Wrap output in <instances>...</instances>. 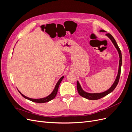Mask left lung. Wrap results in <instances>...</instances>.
Listing matches in <instances>:
<instances>
[{
    "mask_svg": "<svg viewBox=\"0 0 132 132\" xmlns=\"http://www.w3.org/2000/svg\"><path fill=\"white\" fill-rule=\"evenodd\" d=\"M100 32H105V30H101L100 31ZM106 35L107 36L109 37L112 42L113 43L114 45V47H116V48L117 49L118 54H119V67H118V74L116 78V80L114 82H113V85L111 86V87L109 89H108L107 91L103 92V93H86L85 91H84L81 88V86L80 84L78 81H77V89H78V92L79 94L81 96L84 97L85 98H87L88 100H96L101 98L107 95L108 94H109L111 93V92H112L114 89L116 88V87L117 86L119 80V77H120V75H121V66H122V53H121V51L119 49V48L117 45V43L116 41L114 38L110 34H106Z\"/></svg>",
    "mask_w": 132,
    "mask_h": 132,
    "instance_id": "obj_1",
    "label": "left lung"
}]
</instances>
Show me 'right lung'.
Listing matches in <instances>:
<instances>
[{"label": "right lung", "instance_id": "obj_1", "mask_svg": "<svg viewBox=\"0 0 132 132\" xmlns=\"http://www.w3.org/2000/svg\"><path fill=\"white\" fill-rule=\"evenodd\" d=\"M64 78V76H63V77H62L61 78L59 79V80L58 81V82H57L56 85H55V87L54 90H53L52 93L50 95H49L47 97H43V98H30V97H28L27 96H26L23 95L20 91H19V93L22 96L25 98L26 99H27L29 100L30 101H31L32 102H36V103H45V102H47L48 101H50L51 100H53L55 97V96H56L57 94V92H58V87H59V86L60 85V84H61V81H62V80Z\"/></svg>", "mask_w": 132, "mask_h": 132}]
</instances>
